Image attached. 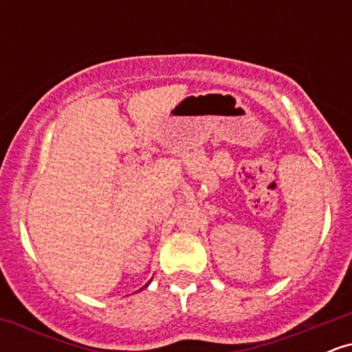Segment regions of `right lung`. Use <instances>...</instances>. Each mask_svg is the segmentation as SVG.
Returning <instances> with one entry per match:
<instances>
[{"mask_svg":"<svg viewBox=\"0 0 352 352\" xmlns=\"http://www.w3.org/2000/svg\"><path fill=\"white\" fill-rule=\"evenodd\" d=\"M145 286H148V283H147V285H145ZM145 286H144V288H145Z\"/></svg>","mask_w":352,"mask_h":352,"instance_id":"1","label":"right lung"}]
</instances>
